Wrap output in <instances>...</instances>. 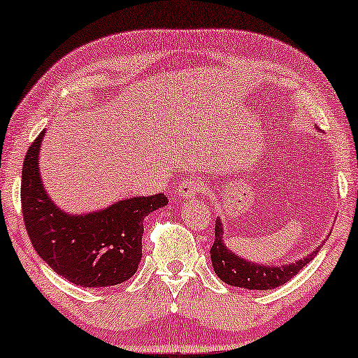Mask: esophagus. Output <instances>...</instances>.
<instances>
[{
  "label": "esophagus",
  "mask_w": 358,
  "mask_h": 358,
  "mask_svg": "<svg viewBox=\"0 0 358 358\" xmlns=\"http://www.w3.org/2000/svg\"><path fill=\"white\" fill-rule=\"evenodd\" d=\"M206 191H208V186H206L203 180H199L196 177H188V178L181 180L178 183V194L183 199L194 198L196 194L206 193Z\"/></svg>",
  "instance_id": "1"
}]
</instances>
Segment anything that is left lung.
Masks as SVG:
<instances>
[{
  "instance_id": "obj_1",
  "label": "left lung",
  "mask_w": 358,
  "mask_h": 358,
  "mask_svg": "<svg viewBox=\"0 0 358 358\" xmlns=\"http://www.w3.org/2000/svg\"><path fill=\"white\" fill-rule=\"evenodd\" d=\"M215 240L210 248V261H213L215 274L220 280L227 282L229 285L241 287L248 290H271L285 282H289L294 275L300 273L311 259L318 255V248L306 255L295 263L284 266H263L251 263L240 256L231 253L224 245V229L220 219L215 220Z\"/></svg>"
}]
</instances>
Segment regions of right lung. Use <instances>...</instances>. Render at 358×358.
I'll list each match as a JSON object with an SVG mask.
<instances>
[{
    "label": "right lung",
    "instance_id": "1",
    "mask_svg": "<svg viewBox=\"0 0 358 358\" xmlns=\"http://www.w3.org/2000/svg\"><path fill=\"white\" fill-rule=\"evenodd\" d=\"M30 145L22 165L24 224L40 258L80 287H110L128 280L143 256V220L169 203L164 193L118 201L107 209L71 215L45 193L38 172L43 134Z\"/></svg>",
    "mask_w": 358,
    "mask_h": 358
}]
</instances>
